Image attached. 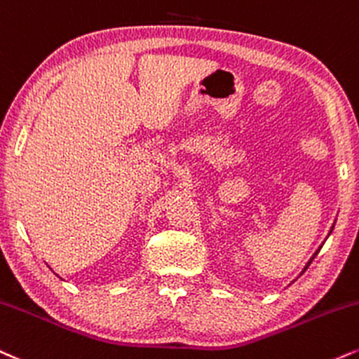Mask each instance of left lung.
Here are the masks:
<instances>
[{
    "mask_svg": "<svg viewBox=\"0 0 359 359\" xmlns=\"http://www.w3.org/2000/svg\"><path fill=\"white\" fill-rule=\"evenodd\" d=\"M332 229H334V224H332V227H331V231H330V234H331V232H332ZM330 234H327V236H330ZM321 248H323V245H319V249H321ZM319 249H318V250H316V252H314V254H313V257H311V259H309V261H308V264H306V266H304V269H303V273H304V271H306V269H308V266H309V264H311V262H313V259H314V257H316V254H318V252H319ZM303 273H301V274H303ZM301 274H299V276H301Z\"/></svg>",
    "mask_w": 359,
    "mask_h": 359,
    "instance_id": "1",
    "label": "left lung"
}]
</instances>
